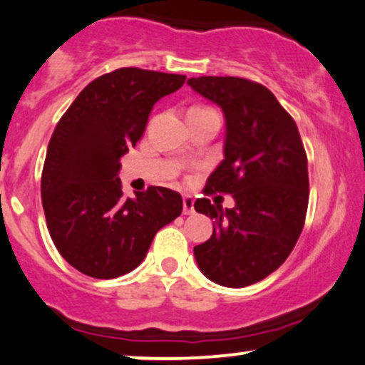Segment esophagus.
<instances>
[{"instance_id": "1", "label": "esophagus", "mask_w": 365, "mask_h": 365, "mask_svg": "<svg viewBox=\"0 0 365 365\" xmlns=\"http://www.w3.org/2000/svg\"><path fill=\"white\" fill-rule=\"evenodd\" d=\"M194 199L190 195H183V215H194Z\"/></svg>"}]
</instances>
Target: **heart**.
Instances as JSON below:
<instances>
[{
  "label": "heart",
  "instance_id": "heart-1",
  "mask_svg": "<svg viewBox=\"0 0 365 365\" xmlns=\"http://www.w3.org/2000/svg\"><path fill=\"white\" fill-rule=\"evenodd\" d=\"M194 109H201V107H194Z\"/></svg>",
  "mask_w": 365,
  "mask_h": 365
}]
</instances>
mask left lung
Listing matches in <instances>:
<instances>
[{
    "instance_id": "obj_1",
    "label": "left lung",
    "mask_w": 365,
    "mask_h": 365,
    "mask_svg": "<svg viewBox=\"0 0 365 365\" xmlns=\"http://www.w3.org/2000/svg\"><path fill=\"white\" fill-rule=\"evenodd\" d=\"M187 83L222 107L227 124L225 159L204 194H232L235 201L232 210L206 197L195 201L197 213L215 220L213 235L194 247L195 262L220 286H251L286 262L305 225V147L294 119L259 83L230 76Z\"/></svg>"
}]
</instances>
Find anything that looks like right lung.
<instances>
[{
	"mask_svg": "<svg viewBox=\"0 0 365 365\" xmlns=\"http://www.w3.org/2000/svg\"><path fill=\"white\" fill-rule=\"evenodd\" d=\"M183 83L182 74L123 67L91 81L60 118L48 143L41 201L51 241L81 274H128L159 228L182 215V195L166 187L124 199L118 173L154 103Z\"/></svg>",
	"mask_w": 365,
	"mask_h": 365,
	"instance_id": "add662e5",
	"label": "right lung"
}]
</instances>
